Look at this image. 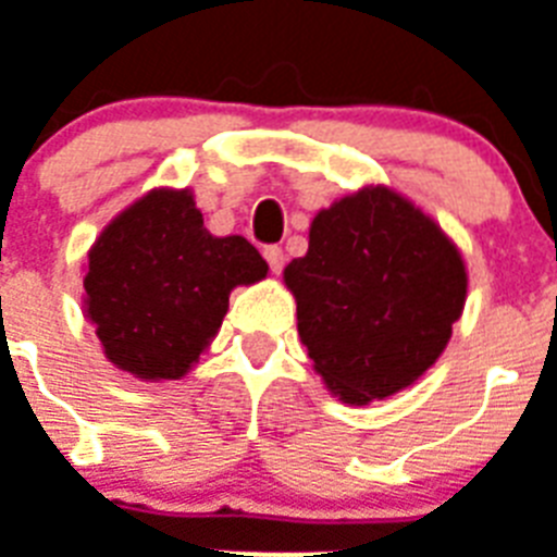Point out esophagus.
<instances>
[{
    "label": "esophagus",
    "instance_id": "obj_1",
    "mask_svg": "<svg viewBox=\"0 0 557 557\" xmlns=\"http://www.w3.org/2000/svg\"><path fill=\"white\" fill-rule=\"evenodd\" d=\"M263 257L269 260V265L274 274H280V271H283V265H286V255H283V248L280 246H265Z\"/></svg>",
    "mask_w": 557,
    "mask_h": 557
}]
</instances>
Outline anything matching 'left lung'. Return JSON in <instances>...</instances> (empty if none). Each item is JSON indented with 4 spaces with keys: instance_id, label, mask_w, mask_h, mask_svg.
Wrapping results in <instances>:
<instances>
[{
    "instance_id": "8db88e82",
    "label": "left lung",
    "mask_w": 557,
    "mask_h": 557,
    "mask_svg": "<svg viewBox=\"0 0 557 557\" xmlns=\"http://www.w3.org/2000/svg\"><path fill=\"white\" fill-rule=\"evenodd\" d=\"M297 332L325 388L349 406L423 377L463 314L460 248L388 185H363L318 211L309 251L283 271Z\"/></svg>"
}]
</instances>
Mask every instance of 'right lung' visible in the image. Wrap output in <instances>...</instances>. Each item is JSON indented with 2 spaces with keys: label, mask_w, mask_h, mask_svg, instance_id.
I'll list each match as a JSON object with an SVG mask.
<instances>
[{
  "label": "right lung",
  "mask_w": 557,
  "mask_h": 557,
  "mask_svg": "<svg viewBox=\"0 0 557 557\" xmlns=\"http://www.w3.org/2000/svg\"><path fill=\"white\" fill-rule=\"evenodd\" d=\"M269 274L246 237H214L191 188H151L88 251L85 318L116 369L180 381L223 325L228 294Z\"/></svg>",
  "instance_id": "1"
}]
</instances>
